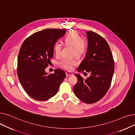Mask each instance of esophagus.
Listing matches in <instances>:
<instances>
[{
    "label": "esophagus",
    "mask_w": 135,
    "mask_h": 135,
    "mask_svg": "<svg viewBox=\"0 0 135 135\" xmlns=\"http://www.w3.org/2000/svg\"><path fill=\"white\" fill-rule=\"evenodd\" d=\"M66 76H69V75H72L73 74L71 72H67L66 73Z\"/></svg>",
    "instance_id": "esophagus-1"
}]
</instances>
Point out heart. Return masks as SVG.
I'll return each mask as SVG.
<instances>
[{
    "instance_id": "b5f03b06",
    "label": "heart",
    "mask_w": 135,
    "mask_h": 135,
    "mask_svg": "<svg viewBox=\"0 0 135 135\" xmlns=\"http://www.w3.org/2000/svg\"><path fill=\"white\" fill-rule=\"evenodd\" d=\"M63 43L73 47V55L76 57L81 56L86 50V42L79 34L75 31H71L66 35L63 39ZM61 45L59 43H55L53 46V51L56 56L60 55ZM77 62L74 59H65L62 60L59 65L63 68L71 70L73 66H75Z\"/></svg>"
}]
</instances>
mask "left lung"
Here are the masks:
<instances>
[{
    "instance_id": "left-lung-1",
    "label": "left lung",
    "mask_w": 135,
    "mask_h": 135,
    "mask_svg": "<svg viewBox=\"0 0 135 135\" xmlns=\"http://www.w3.org/2000/svg\"><path fill=\"white\" fill-rule=\"evenodd\" d=\"M86 33L87 52L77 71L89 73L90 76L84 80L80 74H75L78 81L73 91L81 101L91 104L102 98L109 89L114 72V62L106 40L94 32Z\"/></svg>"
}]
</instances>
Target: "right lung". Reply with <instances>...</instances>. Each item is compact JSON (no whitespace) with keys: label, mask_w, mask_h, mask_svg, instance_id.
Instances as JSON below:
<instances>
[{"label":"right lung","mask_w":135,"mask_h":135,"mask_svg":"<svg viewBox=\"0 0 135 135\" xmlns=\"http://www.w3.org/2000/svg\"><path fill=\"white\" fill-rule=\"evenodd\" d=\"M67 30L46 29L27 38L21 46L17 59V75L25 91L34 100L44 101L55 96L66 77L63 70L45 71L53 57V46Z\"/></svg>","instance_id":"obj_1"}]
</instances>
